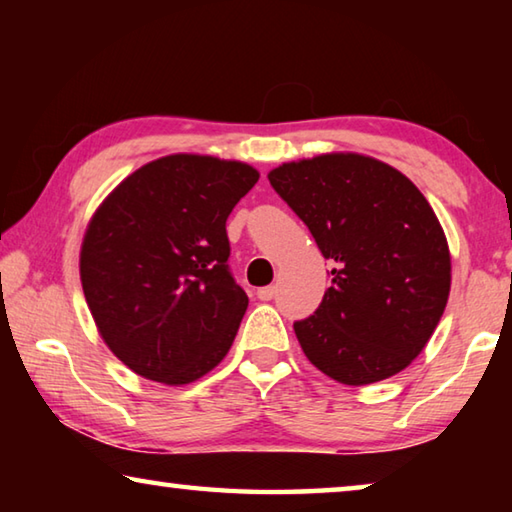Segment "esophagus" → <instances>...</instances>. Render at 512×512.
Wrapping results in <instances>:
<instances>
[{"label": "esophagus", "mask_w": 512, "mask_h": 512, "mask_svg": "<svg viewBox=\"0 0 512 512\" xmlns=\"http://www.w3.org/2000/svg\"><path fill=\"white\" fill-rule=\"evenodd\" d=\"M275 293H277V287H262V289H257V298L266 302V300H273Z\"/></svg>", "instance_id": "1"}]
</instances>
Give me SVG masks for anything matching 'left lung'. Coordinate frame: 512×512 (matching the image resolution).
Segmentation results:
<instances>
[{
	"label": "left lung",
	"mask_w": 512,
	"mask_h": 512,
	"mask_svg": "<svg viewBox=\"0 0 512 512\" xmlns=\"http://www.w3.org/2000/svg\"><path fill=\"white\" fill-rule=\"evenodd\" d=\"M268 180L334 264L314 316L293 323L305 357L348 386L397 375L429 343L452 287L427 198L391 164L359 153L287 162Z\"/></svg>",
	"instance_id": "1"
}]
</instances>
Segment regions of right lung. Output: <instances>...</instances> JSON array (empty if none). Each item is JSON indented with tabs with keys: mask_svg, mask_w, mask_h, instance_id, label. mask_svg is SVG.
<instances>
[{
	"mask_svg": "<svg viewBox=\"0 0 512 512\" xmlns=\"http://www.w3.org/2000/svg\"><path fill=\"white\" fill-rule=\"evenodd\" d=\"M257 169L176 153L112 189L85 230L81 284L101 339L137 375L183 386L219 366L248 296L225 221Z\"/></svg>",
	"mask_w": 512,
	"mask_h": 512,
	"instance_id": "add662e5",
	"label": "right lung"
}]
</instances>
